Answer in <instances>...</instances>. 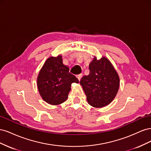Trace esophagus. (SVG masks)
<instances>
[{
    "mask_svg": "<svg viewBox=\"0 0 151 151\" xmlns=\"http://www.w3.org/2000/svg\"><path fill=\"white\" fill-rule=\"evenodd\" d=\"M76 77H77V78L78 79V80H79V81H80V80L81 79V78H82V77H83V74H78V75H77V76H76Z\"/></svg>",
    "mask_w": 151,
    "mask_h": 151,
    "instance_id": "34e87169",
    "label": "esophagus"
}]
</instances>
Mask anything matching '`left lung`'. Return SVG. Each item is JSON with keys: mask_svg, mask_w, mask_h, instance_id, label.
<instances>
[{"mask_svg": "<svg viewBox=\"0 0 151 151\" xmlns=\"http://www.w3.org/2000/svg\"><path fill=\"white\" fill-rule=\"evenodd\" d=\"M89 74L84 76L80 84L88 103L93 107L102 108L115 98L120 86L118 73L108 58L94 57L89 65Z\"/></svg>", "mask_w": 151, "mask_h": 151, "instance_id": "1", "label": "left lung"}]
</instances>
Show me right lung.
Segmentation results:
<instances>
[{
  "label": "right lung",
  "mask_w": 151,
  "mask_h": 151,
  "mask_svg": "<svg viewBox=\"0 0 151 151\" xmlns=\"http://www.w3.org/2000/svg\"><path fill=\"white\" fill-rule=\"evenodd\" d=\"M73 83H79L76 77L63 64L62 57H51L45 62L37 78V86L45 101L52 105L65 101Z\"/></svg>",
  "instance_id": "add662e5"
}]
</instances>
